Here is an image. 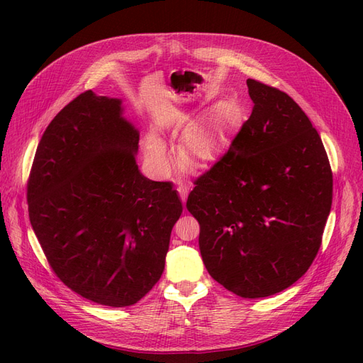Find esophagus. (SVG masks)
Masks as SVG:
<instances>
[{"label":"esophagus","mask_w":363,"mask_h":363,"mask_svg":"<svg viewBox=\"0 0 363 363\" xmlns=\"http://www.w3.org/2000/svg\"><path fill=\"white\" fill-rule=\"evenodd\" d=\"M177 192L180 195L182 201H186V199H188V194H189V188L186 184H180V186H177Z\"/></svg>","instance_id":"obj_1"}]
</instances>
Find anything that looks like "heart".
Listing matches in <instances>:
<instances>
[{"mask_svg":"<svg viewBox=\"0 0 363 363\" xmlns=\"http://www.w3.org/2000/svg\"><path fill=\"white\" fill-rule=\"evenodd\" d=\"M235 128V116L230 108H218L213 113L195 121L183 133L179 144L180 159L191 167H206L218 160L225 151ZM145 152L155 169L164 175L171 168V159L162 139L150 133L145 139Z\"/></svg>","mask_w":363,"mask_h":363,"instance_id":"1","label":"heart"}]
</instances>
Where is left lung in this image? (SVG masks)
Instances as JSON below:
<instances>
[{
    "label": "left lung",
    "instance_id": "8db88e82",
    "mask_svg": "<svg viewBox=\"0 0 363 363\" xmlns=\"http://www.w3.org/2000/svg\"><path fill=\"white\" fill-rule=\"evenodd\" d=\"M252 112L230 148L194 182L212 279L244 298L289 288L311 268L333 199V174L311 119L277 87L248 79Z\"/></svg>",
    "mask_w": 363,
    "mask_h": 363
}]
</instances>
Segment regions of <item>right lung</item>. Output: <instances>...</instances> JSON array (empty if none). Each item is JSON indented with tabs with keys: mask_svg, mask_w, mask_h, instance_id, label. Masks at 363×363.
Masks as SVG:
<instances>
[{
	"mask_svg": "<svg viewBox=\"0 0 363 363\" xmlns=\"http://www.w3.org/2000/svg\"><path fill=\"white\" fill-rule=\"evenodd\" d=\"M138 130L121 101L86 91L43 131L28 216L51 269L98 304L138 303L159 281L183 206L171 182L138 169Z\"/></svg>",
	"mask_w": 363,
	"mask_h": 363,
	"instance_id": "right-lung-1",
	"label": "right lung"
}]
</instances>
